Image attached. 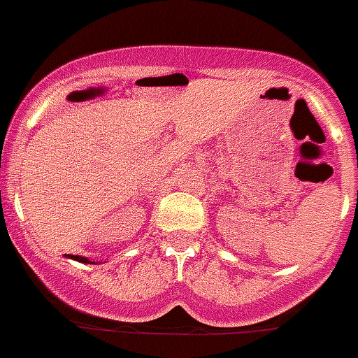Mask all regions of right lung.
I'll return each instance as SVG.
<instances>
[{
	"instance_id": "add662e5",
	"label": "right lung",
	"mask_w": 358,
	"mask_h": 358,
	"mask_svg": "<svg viewBox=\"0 0 358 358\" xmlns=\"http://www.w3.org/2000/svg\"><path fill=\"white\" fill-rule=\"evenodd\" d=\"M71 259H76V261H80V263H90L88 259H86V257H80V256H70Z\"/></svg>"
}]
</instances>
